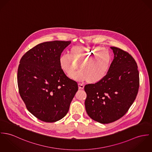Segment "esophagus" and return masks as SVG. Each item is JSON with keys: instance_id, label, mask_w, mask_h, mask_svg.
I'll list each match as a JSON object with an SVG mask.
<instances>
[{"instance_id": "obj_1", "label": "esophagus", "mask_w": 152, "mask_h": 152, "mask_svg": "<svg viewBox=\"0 0 152 152\" xmlns=\"http://www.w3.org/2000/svg\"><path fill=\"white\" fill-rule=\"evenodd\" d=\"M78 87H79V90H83L84 89V85H83L81 83H79L78 84Z\"/></svg>"}]
</instances>
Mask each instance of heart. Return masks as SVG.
<instances>
[{
	"label": "heart",
	"instance_id": "obj_1",
	"mask_svg": "<svg viewBox=\"0 0 152 152\" xmlns=\"http://www.w3.org/2000/svg\"><path fill=\"white\" fill-rule=\"evenodd\" d=\"M113 61V56L108 50H102L93 46L72 47L69 56L63 55L59 62L61 67L70 76L76 72L80 66V72L72 78L78 81H85L88 83L100 82L108 74Z\"/></svg>",
	"mask_w": 152,
	"mask_h": 152
}]
</instances>
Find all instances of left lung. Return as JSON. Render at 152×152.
Instances as JSON below:
<instances>
[{"instance_id":"obj_1","label":"left lung","mask_w":152,"mask_h":152,"mask_svg":"<svg viewBox=\"0 0 152 152\" xmlns=\"http://www.w3.org/2000/svg\"><path fill=\"white\" fill-rule=\"evenodd\" d=\"M110 48L114 57L107 76L99 82L84 86L88 115L104 124L114 122L126 114L135 101L139 86L135 59L125 51Z\"/></svg>"}]
</instances>
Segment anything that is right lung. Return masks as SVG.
Segmentation results:
<instances>
[{"mask_svg": "<svg viewBox=\"0 0 152 152\" xmlns=\"http://www.w3.org/2000/svg\"><path fill=\"white\" fill-rule=\"evenodd\" d=\"M71 41L41 43L21 58L17 71L20 95L36 118L54 122L68 113L78 90L77 83L66 76L59 59Z\"/></svg>", "mask_w": 152, "mask_h": 152, "instance_id": "1", "label": "right lung"}]
</instances>
